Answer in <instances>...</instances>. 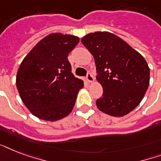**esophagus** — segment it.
<instances>
[{
    "label": "esophagus",
    "instance_id": "34e87169",
    "mask_svg": "<svg viewBox=\"0 0 161 161\" xmlns=\"http://www.w3.org/2000/svg\"><path fill=\"white\" fill-rule=\"evenodd\" d=\"M86 78H87V81L89 82V83H92L93 81V77L91 73H88V74L86 76Z\"/></svg>",
    "mask_w": 161,
    "mask_h": 161
}]
</instances>
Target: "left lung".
Segmentation results:
<instances>
[{
	"instance_id": "obj_1",
	"label": "left lung",
	"mask_w": 161,
	"mask_h": 161,
	"mask_svg": "<svg viewBox=\"0 0 161 161\" xmlns=\"http://www.w3.org/2000/svg\"><path fill=\"white\" fill-rule=\"evenodd\" d=\"M81 42L93 54L96 78L103 87V96L96 100L98 109L116 117L135 109L150 83V68L145 58L108 31L89 33Z\"/></svg>"
}]
</instances>
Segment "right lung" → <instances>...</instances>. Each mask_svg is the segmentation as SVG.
<instances>
[{"label": "right lung", "instance_id": "obj_1", "mask_svg": "<svg viewBox=\"0 0 161 161\" xmlns=\"http://www.w3.org/2000/svg\"><path fill=\"white\" fill-rule=\"evenodd\" d=\"M78 42V36L49 34L21 62L16 88L36 117L55 121L72 112L83 82L73 74L68 57Z\"/></svg>", "mask_w": 161, "mask_h": 161}]
</instances>
